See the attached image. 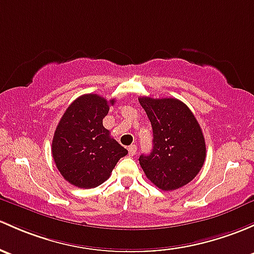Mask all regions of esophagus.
I'll return each instance as SVG.
<instances>
[{"instance_id":"obj_1","label":"esophagus","mask_w":254,"mask_h":254,"mask_svg":"<svg viewBox=\"0 0 254 254\" xmlns=\"http://www.w3.org/2000/svg\"><path fill=\"white\" fill-rule=\"evenodd\" d=\"M127 152H129V156H135L136 153V146L135 145H130L129 147H127Z\"/></svg>"}]
</instances>
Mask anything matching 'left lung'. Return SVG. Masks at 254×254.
I'll use <instances>...</instances> for the list:
<instances>
[{"label": "left lung", "instance_id": "1", "mask_svg": "<svg viewBox=\"0 0 254 254\" xmlns=\"http://www.w3.org/2000/svg\"><path fill=\"white\" fill-rule=\"evenodd\" d=\"M152 130L153 148L140 156L141 168L152 184L173 191L189 184L205 161V142L193 113L176 98L140 97Z\"/></svg>", "mask_w": 254, "mask_h": 254}]
</instances>
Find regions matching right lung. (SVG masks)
<instances>
[{
    "instance_id": "right-lung-1",
    "label": "right lung",
    "mask_w": 254,
    "mask_h": 254,
    "mask_svg": "<svg viewBox=\"0 0 254 254\" xmlns=\"http://www.w3.org/2000/svg\"><path fill=\"white\" fill-rule=\"evenodd\" d=\"M114 102L96 93L80 96L66 108L56 127L52 157L63 178L76 188H97L127 154V148L103 127V118Z\"/></svg>"
}]
</instances>
